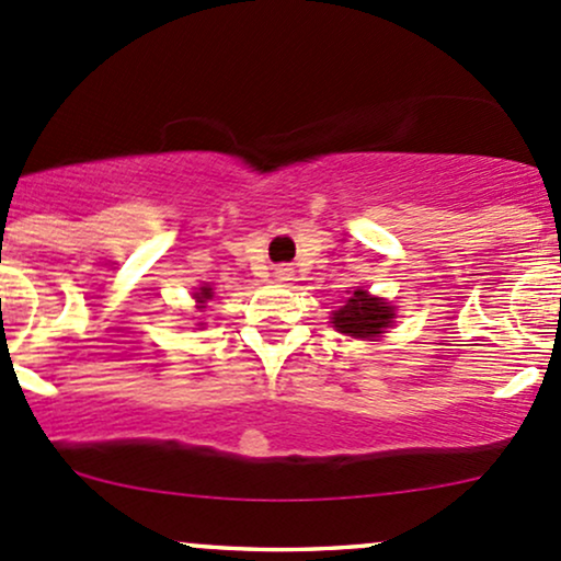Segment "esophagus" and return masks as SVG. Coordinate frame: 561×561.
<instances>
[{
  "instance_id": "1",
  "label": "esophagus",
  "mask_w": 561,
  "mask_h": 561,
  "mask_svg": "<svg viewBox=\"0 0 561 561\" xmlns=\"http://www.w3.org/2000/svg\"><path fill=\"white\" fill-rule=\"evenodd\" d=\"M275 278H278V280H291V267H278V270H275Z\"/></svg>"
}]
</instances>
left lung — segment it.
<instances>
[{
    "label": "left lung",
    "mask_w": 561,
    "mask_h": 561,
    "mask_svg": "<svg viewBox=\"0 0 561 561\" xmlns=\"http://www.w3.org/2000/svg\"><path fill=\"white\" fill-rule=\"evenodd\" d=\"M392 318L394 307L363 288H355L350 299L331 312V323L339 333H347L352 339H368V342H376V336H381L383 329L392 325Z\"/></svg>",
    "instance_id": "left-lung-1"
}]
</instances>
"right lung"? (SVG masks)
<instances>
[{
	"label": "right lung",
	"mask_w": 561,
	"mask_h": 561,
	"mask_svg": "<svg viewBox=\"0 0 561 561\" xmlns=\"http://www.w3.org/2000/svg\"><path fill=\"white\" fill-rule=\"evenodd\" d=\"M214 297V291H211V288L209 286H201L198 288V291L196 294H193V299H196L198 301V310H204V307H206V301H209Z\"/></svg>",
	"instance_id": "1"
}]
</instances>
